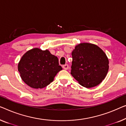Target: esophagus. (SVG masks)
Wrapping results in <instances>:
<instances>
[{
	"mask_svg": "<svg viewBox=\"0 0 126 126\" xmlns=\"http://www.w3.org/2000/svg\"><path fill=\"white\" fill-rule=\"evenodd\" d=\"M63 69H65V70H67V69L69 68V65L67 64H65L64 65H63Z\"/></svg>",
	"mask_w": 126,
	"mask_h": 126,
	"instance_id": "1",
	"label": "esophagus"
}]
</instances>
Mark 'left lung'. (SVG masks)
Returning <instances> with one entry per match:
<instances>
[{
  "mask_svg": "<svg viewBox=\"0 0 126 126\" xmlns=\"http://www.w3.org/2000/svg\"><path fill=\"white\" fill-rule=\"evenodd\" d=\"M71 74L86 88L98 85L105 79L109 61L103 50L93 44L83 43L75 47L72 52Z\"/></svg>",
  "mask_w": 126,
  "mask_h": 126,
  "instance_id": "1",
  "label": "left lung"
}]
</instances>
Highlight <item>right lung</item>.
<instances>
[{
	"label": "right lung",
	"mask_w": 126,
	"mask_h": 126,
	"mask_svg": "<svg viewBox=\"0 0 126 126\" xmlns=\"http://www.w3.org/2000/svg\"><path fill=\"white\" fill-rule=\"evenodd\" d=\"M62 69L56 56L48 50L37 48L27 51L18 63L21 79L33 89H42L49 85Z\"/></svg>",
	"instance_id": "obj_1"
}]
</instances>
